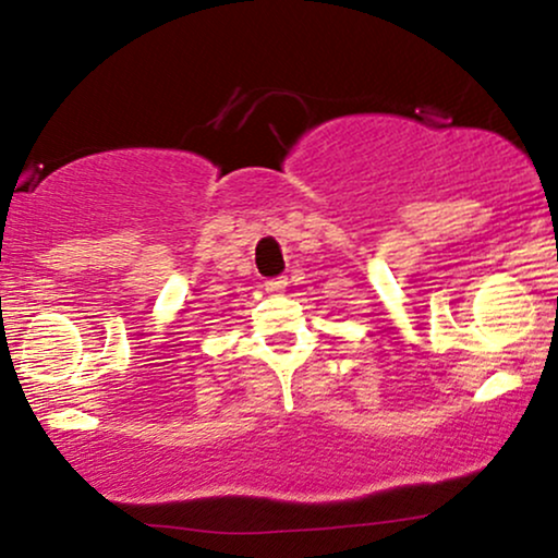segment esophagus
<instances>
[{
    "label": "esophagus",
    "mask_w": 558,
    "mask_h": 558,
    "mask_svg": "<svg viewBox=\"0 0 558 558\" xmlns=\"http://www.w3.org/2000/svg\"><path fill=\"white\" fill-rule=\"evenodd\" d=\"M287 284H289V281L284 277H277V279L266 281L264 287H266V292H269V294H281L287 289Z\"/></svg>",
    "instance_id": "obj_1"
}]
</instances>
